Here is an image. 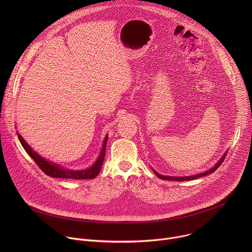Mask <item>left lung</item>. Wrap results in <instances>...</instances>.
<instances>
[{
	"label": "left lung",
	"mask_w": 252,
	"mask_h": 252,
	"mask_svg": "<svg viewBox=\"0 0 252 252\" xmlns=\"http://www.w3.org/2000/svg\"><path fill=\"white\" fill-rule=\"evenodd\" d=\"M225 157H226V154L220 158V160L215 164L211 169H208L207 171H204V172H202V173H199V174H195V175H190V176H181V177H174V176H165V175H161V174H159V173H158L157 171H155V173L159 177V178H161V179H166V181H174V182H185V181H191V179H195V178H199V177H202V176H205V175H207V174H210V173H212L213 171H215L217 170L220 166V164L223 162V160H224V158H225Z\"/></svg>",
	"instance_id": "8db88e82"
}]
</instances>
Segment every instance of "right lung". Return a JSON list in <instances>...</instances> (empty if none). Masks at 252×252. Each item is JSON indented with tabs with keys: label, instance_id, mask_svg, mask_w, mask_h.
I'll list each match as a JSON object with an SVG mask.
<instances>
[{
	"label": "right lung",
	"instance_id": "right-lung-1",
	"mask_svg": "<svg viewBox=\"0 0 252 252\" xmlns=\"http://www.w3.org/2000/svg\"><path fill=\"white\" fill-rule=\"evenodd\" d=\"M18 137L22 143L23 148L28 153V155L33 159V161L38 164V166L47 175L52 177H57V178H73V179H93L99 173L103 159H104V156H105V147H106V141H107V136H106L103 140V146H102L100 155L97 160L95 161V163L93 164L92 167L85 170H68V169L60 167L59 165L54 164L53 162L46 160L37 153L33 152L32 149L25 141V139L21 136L20 133H18Z\"/></svg>",
	"mask_w": 252,
	"mask_h": 252
}]
</instances>
